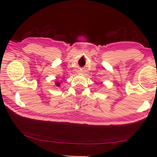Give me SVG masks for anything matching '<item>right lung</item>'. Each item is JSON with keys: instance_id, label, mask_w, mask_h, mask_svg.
<instances>
[{"instance_id": "right-lung-1", "label": "right lung", "mask_w": 157, "mask_h": 157, "mask_svg": "<svg viewBox=\"0 0 157 157\" xmlns=\"http://www.w3.org/2000/svg\"><path fill=\"white\" fill-rule=\"evenodd\" d=\"M56 85L58 86H59V83H56Z\"/></svg>"}]
</instances>
